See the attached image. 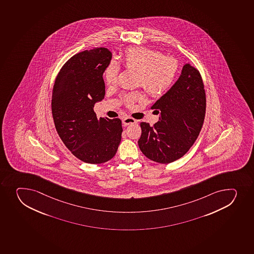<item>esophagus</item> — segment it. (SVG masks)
I'll use <instances>...</instances> for the list:
<instances>
[{"instance_id":"obj_1","label":"esophagus","mask_w":254,"mask_h":254,"mask_svg":"<svg viewBox=\"0 0 254 254\" xmlns=\"http://www.w3.org/2000/svg\"><path fill=\"white\" fill-rule=\"evenodd\" d=\"M137 120L134 119V118H130V117H126L123 118V123L125 126L130 125V124H133L136 123Z\"/></svg>"}]
</instances>
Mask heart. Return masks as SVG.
Segmentation results:
<instances>
[{
	"mask_svg": "<svg viewBox=\"0 0 254 254\" xmlns=\"http://www.w3.org/2000/svg\"><path fill=\"white\" fill-rule=\"evenodd\" d=\"M123 66L127 69L137 71V85L143 86L149 95L161 97L173 85L178 73V62L169 56H163L159 51L146 47L127 49L122 57ZM119 66L111 61L104 70V79L108 85L115 84L118 80ZM139 93L124 96L123 102L127 106L133 105L140 100Z\"/></svg>",
	"mask_w": 254,
	"mask_h": 254,
	"instance_id": "heart-1",
	"label": "heart"
}]
</instances>
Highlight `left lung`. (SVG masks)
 Segmentation results:
<instances>
[{
    "label": "left lung",
    "mask_w": 254,
    "mask_h": 254,
    "mask_svg": "<svg viewBox=\"0 0 254 254\" xmlns=\"http://www.w3.org/2000/svg\"><path fill=\"white\" fill-rule=\"evenodd\" d=\"M151 109L160 118L153 127L141 123L139 147L151 161L171 163L186 155L203 126L206 95L199 71L185 64L178 80Z\"/></svg>",
    "instance_id": "8db88e82"
}]
</instances>
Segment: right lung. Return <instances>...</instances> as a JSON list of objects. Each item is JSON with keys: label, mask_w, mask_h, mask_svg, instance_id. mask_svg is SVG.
Returning <instances> with one entry per match:
<instances>
[{"label": "right lung", "mask_w": 254, "mask_h": 254, "mask_svg": "<svg viewBox=\"0 0 254 254\" xmlns=\"http://www.w3.org/2000/svg\"><path fill=\"white\" fill-rule=\"evenodd\" d=\"M107 48L72 56L54 83L51 110L59 136L71 153L88 164H102L115 156L122 139L119 118H97L93 107L103 100V74L110 63Z\"/></svg>", "instance_id": "obj_1"}]
</instances>
